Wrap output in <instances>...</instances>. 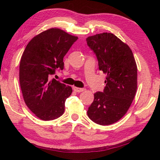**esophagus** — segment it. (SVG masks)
I'll return each instance as SVG.
<instances>
[{
    "mask_svg": "<svg viewBox=\"0 0 160 160\" xmlns=\"http://www.w3.org/2000/svg\"><path fill=\"white\" fill-rule=\"evenodd\" d=\"M73 90L77 92H82L85 91V88H76V87H74L73 88Z\"/></svg>",
    "mask_w": 160,
    "mask_h": 160,
    "instance_id": "34e87169",
    "label": "esophagus"
}]
</instances>
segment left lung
<instances>
[{"instance_id": "left-lung-1", "label": "left lung", "mask_w": 160, "mask_h": 160, "mask_svg": "<svg viewBox=\"0 0 160 160\" xmlns=\"http://www.w3.org/2000/svg\"><path fill=\"white\" fill-rule=\"evenodd\" d=\"M96 54L99 69L107 75L103 92L94 93L88 115L94 123L111 125L128 112L137 90V65L132 51L112 33L97 34L86 39Z\"/></svg>"}]
</instances>
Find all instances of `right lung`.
Masks as SVG:
<instances>
[{
    "mask_svg": "<svg viewBox=\"0 0 160 160\" xmlns=\"http://www.w3.org/2000/svg\"><path fill=\"white\" fill-rule=\"evenodd\" d=\"M78 39L58 28H51L32 38L20 63V85L25 104L43 121L63 114L72 88L51 79L56 69H63V57Z\"/></svg>",
    "mask_w": 160,
    "mask_h": 160,
    "instance_id": "add662e5",
    "label": "right lung"
}]
</instances>
